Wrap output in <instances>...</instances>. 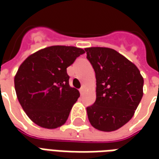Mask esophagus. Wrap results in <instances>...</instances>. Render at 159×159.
<instances>
[{"label":"esophagus","mask_w":159,"mask_h":159,"mask_svg":"<svg viewBox=\"0 0 159 159\" xmlns=\"http://www.w3.org/2000/svg\"><path fill=\"white\" fill-rule=\"evenodd\" d=\"M80 93H81V95H83V93H84V91H85V89H84V87H82L81 89H79Z\"/></svg>","instance_id":"obj_1"}]
</instances>
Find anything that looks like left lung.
Masks as SVG:
<instances>
[{"label":"left lung","mask_w":159,"mask_h":159,"mask_svg":"<svg viewBox=\"0 0 159 159\" xmlns=\"http://www.w3.org/2000/svg\"><path fill=\"white\" fill-rule=\"evenodd\" d=\"M96 77V100L87 107L88 117L96 129L111 132L132 117L143 96L144 80L139 69L116 50L85 48Z\"/></svg>","instance_id":"1"}]
</instances>
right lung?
I'll return each mask as SVG.
<instances>
[{
	"label": "right lung",
	"instance_id": "1",
	"mask_svg": "<svg viewBox=\"0 0 159 159\" xmlns=\"http://www.w3.org/2000/svg\"><path fill=\"white\" fill-rule=\"evenodd\" d=\"M84 50L71 46H51L30 55L14 77L18 100L38 126L56 129L68 119L79 91L69 84L66 68Z\"/></svg>",
	"mask_w": 159,
	"mask_h": 159
}]
</instances>
